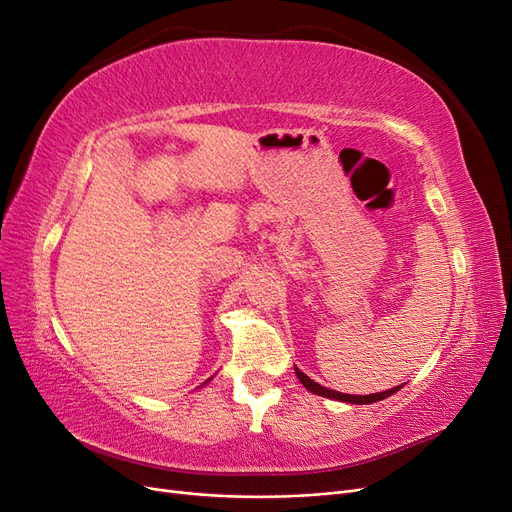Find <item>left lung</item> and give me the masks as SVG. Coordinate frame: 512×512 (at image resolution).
I'll use <instances>...</instances> for the list:
<instances>
[{
	"label": "left lung",
	"mask_w": 512,
	"mask_h": 512,
	"mask_svg": "<svg viewBox=\"0 0 512 512\" xmlns=\"http://www.w3.org/2000/svg\"><path fill=\"white\" fill-rule=\"evenodd\" d=\"M294 374H297L299 382L305 386L309 393L320 395V397H329V399H337V401H346V404H359V406H367V404H376V401H382L386 397H391L393 393H397L401 386H395V389L389 391H382V393H374V395H348V393H339L333 389H327V386H322L318 382H314L309 376H305L299 367H294Z\"/></svg>",
	"instance_id": "8db88e82"
}]
</instances>
